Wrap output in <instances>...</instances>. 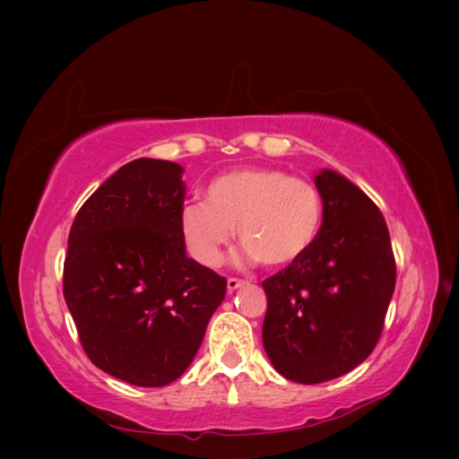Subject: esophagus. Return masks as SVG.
I'll return each mask as SVG.
<instances>
[{"label":"esophagus","instance_id":"obj_1","mask_svg":"<svg viewBox=\"0 0 459 459\" xmlns=\"http://www.w3.org/2000/svg\"><path fill=\"white\" fill-rule=\"evenodd\" d=\"M245 284H247V281H245V280L229 278V280H227V291H229V294H232V291H237L238 288H242V286H245Z\"/></svg>","mask_w":459,"mask_h":459}]
</instances>
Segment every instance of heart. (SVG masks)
<instances>
[{
	"label": "heart",
	"instance_id": "b5f03b06",
	"mask_svg": "<svg viewBox=\"0 0 459 459\" xmlns=\"http://www.w3.org/2000/svg\"><path fill=\"white\" fill-rule=\"evenodd\" d=\"M204 201H189L179 212V229L189 255L199 264H221L235 229L247 258L284 268L314 248L325 219L324 195L307 179L276 168H238L214 178Z\"/></svg>",
	"mask_w": 459,
	"mask_h": 459
}]
</instances>
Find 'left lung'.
Listing matches in <instances>:
<instances>
[{"label":"left lung","mask_w":459,"mask_h":459,"mask_svg":"<svg viewBox=\"0 0 459 459\" xmlns=\"http://www.w3.org/2000/svg\"><path fill=\"white\" fill-rule=\"evenodd\" d=\"M314 179L325 201L317 242L262 281L266 355L281 377L301 385L347 375L373 353L396 284L391 237L377 204L333 169Z\"/></svg>","instance_id":"1"}]
</instances>
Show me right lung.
Returning a JSON list of instances; mask_svg holds the SVG:
<instances>
[{
    "instance_id": "right-lung-1",
    "label": "right lung",
    "mask_w": 459,
    "mask_h": 459,
    "mask_svg": "<svg viewBox=\"0 0 459 459\" xmlns=\"http://www.w3.org/2000/svg\"><path fill=\"white\" fill-rule=\"evenodd\" d=\"M183 168L122 165L76 212L63 291L84 353L116 378L165 386L197 355L227 280L187 256Z\"/></svg>"
}]
</instances>
